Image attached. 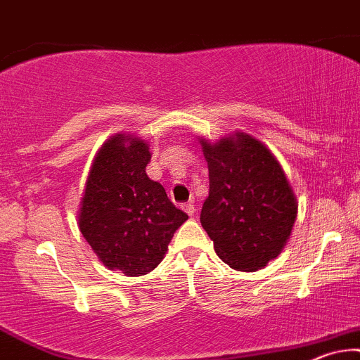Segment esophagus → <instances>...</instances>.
<instances>
[{"instance_id":"esophagus-1","label":"esophagus","mask_w":360,"mask_h":360,"mask_svg":"<svg viewBox=\"0 0 360 360\" xmlns=\"http://www.w3.org/2000/svg\"><path fill=\"white\" fill-rule=\"evenodd\" d=\"M183 209H184L186 212L189 214V216H194L195 207H194V204H193V202H186V204H183Z\"/></svg>"}]
</instances>
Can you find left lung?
<instances>
[{
    "instance_id": "1",
    "label": "left lung",
    "mask_w": 360,
    "mask_h": 360,
    "mask_svg": "<svg viewBox=\"0 0 360 360\" xmlns=\"http://www.w3.org/2000/svg\"><path fill=\"white\" fill-rule=\"evenodd\" d=\"M209 195L201 224L214 251L233 269L252 272L279 256L295 217L297 199L281 162L251 134L201 138Z\"/></svg>"
}]
</instances>
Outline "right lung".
Wrapping results in <instances>:
<instances>
[{
    "mask_svg": "<svg viewBox=\"0 0 360 360\" xmlns=\"http://www.w3.org/2000/svg\"><path fill=\"white\" fill-rule=\"evenodd\" d=\"M149 144L117 133L99 148L81 198L78 226L108 269L124 276L151 272L188 214L169 201L165 188L149 179Z\"/></svg>",
    "mask_w": 360,
    "mask_h": 360,
    "instance_id": "obj_1",
    "label": "right lung"
}]
</instances>
